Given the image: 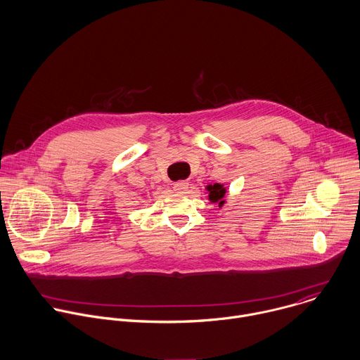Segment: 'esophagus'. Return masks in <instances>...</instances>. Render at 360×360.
Listing matches in <instances>:
<instances>
[{"mask_svg": "<svg viewBox=\"0 0 360 360\" xmlns=\"http://www.w3.org/2000/svg\"><path fill=\"white\" fill-rule=\"evenodd\" d=\"M188 186H189V184H188L186 181H178V182L174 184V191H176V192H184V191L188 189Z\"/></svg>", "mask_w": 360, "mask_h": 360, "instance_id": "1", "label": "esophagus"}]
</instances>
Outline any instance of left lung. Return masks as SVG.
I'll use <instances>...</instances> for the list:
<instances>
[{
    "instance_id": "obj_1",
    "label": "left lung",
    "mask_w": 360,
    "mask_h": 360,
    "mask_svg": "<svg viewBox=\"0 0 360 360\" xmlns=\"http://www.w3.org/2000/svg\"><path fill=\"white\" fill-rule=\"evenodd\" d=\"M206 189L209 192V200L212 203H219V207H221L226 202L224 200L226 188H223V185H220V184H213V185H207Z\"/></svg>"
}]
</instances>
